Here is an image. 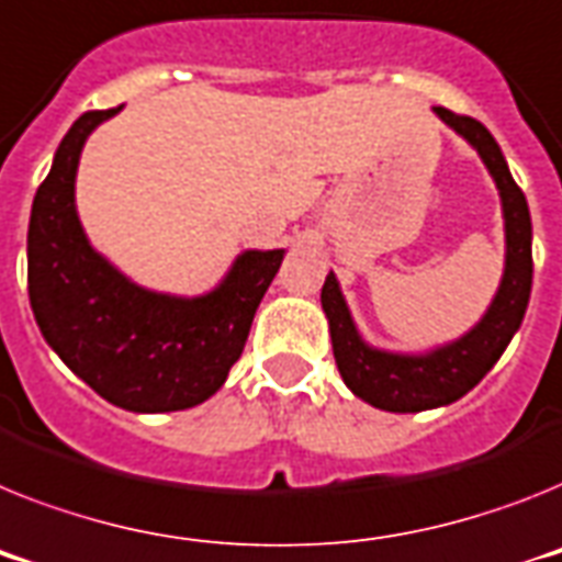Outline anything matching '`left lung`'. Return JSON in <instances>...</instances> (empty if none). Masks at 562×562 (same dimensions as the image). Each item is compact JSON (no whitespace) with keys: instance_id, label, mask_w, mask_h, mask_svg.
<instances>
[{"instance_id":"1","label":"left lung","mask_w":562,"mask_h":562,"mask_svg":"<svg viewBox=\"0 0 562 562\" xmlns=\"http://www.w3.org/2000/svg\"><path fill=\"white\" fill-rule=\"evenodd\" d=\"M434 113L477 150L492 173L503 202V223H506V268L483 319L454 342L426 353H397L369 346L353 325L334 271L325 277L319 300L328 317L339 374L357 397L394 414L428 412L469 394L494 369L499 353L506 351L526 317L531 296L535 266H531L529 202L514 182L497 139L488 134L483 122L471 116L451 113L449 108H434Z\"/></svg>"}]
</instances>
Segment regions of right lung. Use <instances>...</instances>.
Listing matches in <instances>:
<instances>
[{"label":"right lung","instance_id":"1","mask_svg":"<svg viewBox=\"0 0 562 562\" xmlns=\"http://www.w3.org/2000/svg\"><path fill=\"white\" fill-rule=\"evenodd\" d=\"M120 111L82 113L56 148L33 196L27 296L45 342L99 397L136 414L182 412L223 389L285 251H243L200 296L148 291L113 268L85 237L74 191L85 139Z\"/></svg>","mask_w":562,"mask_h":562}]
</instances>
